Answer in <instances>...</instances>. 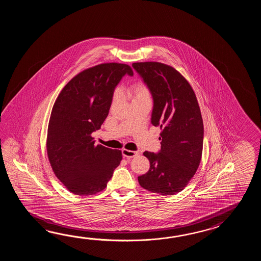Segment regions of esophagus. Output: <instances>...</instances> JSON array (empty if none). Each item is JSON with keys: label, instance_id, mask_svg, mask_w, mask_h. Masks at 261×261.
Masks as SVG:
<instances>
[{"label": "esophagus", "instance_id": "obj_1", "mask_svg": "<svg viewBox=\"0 0 261 261\" xmlns=\"http://www.w3.org/2000/svg\"><path fill=\"white\" fill-rule=\"evenodd\" d=\"M122 155L126 159H133L134 156L139 155L137 151H132V150L122 149Z\"/></svg>", "mask_w": 261, "mask_h": 261}]
</instances>
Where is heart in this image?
Returning a JSON list of instances; mask_svg holds the SVG:
<instances>
[{"label":"heart","mask_w":261,"mask_h":261,"mask_svg":"<svg viewBox=\"0 0 261 261\" xmlns=\"http://www.w3.org/2000/svg\"><path fill=\"white\" fill-rule=\"evenodd\" d=\"M127 95L130 99L136 100L141 98H149L150 91L148 87L142 81H139L136 83L132 85V87L128 89ZM117 94L116 93L114 98H117Z\"/></svg>","instance_id":"heart-1"}]
</instances>
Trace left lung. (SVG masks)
<instances>
[{
    "label": "left lung",
    "mask_w": 261,
    "mask_h": 261,
    "mask_svg": "<svg viewBox=\"0 0 261 261\" xmlns=\"http://www.w3.org/2000/svg\"><path fill=\"white\" fill-rule=\"evenodd\" d=\"M154 100L151 123L161 127L159 153L145 151L148 172L140 186L153 193L182 191L197 172L202 154L203 122L194 90L173 67L156 61L133 63Z\"/></svg>",
    "instance_id": "obj_1"
}]
</instances>
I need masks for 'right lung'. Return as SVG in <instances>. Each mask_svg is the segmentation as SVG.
Segmentation results:
<instances>
[{
  "label": "right lung",
  "mask_w": 261,
  "mask_h": 261,
  "mask_svg": "<svg viewBox=\"0 0 261 261\" xmlns=\"http://www.w3.org/2000/svg\"><path fill=\"white\" fill-rule=\"evenodd\" d=\"M126 73L133 75V69L123 63L90 67L67 83L53 106L47 156L56 176L73 194L103 190L122 160L120 150L96 145L91 134L106 120L114 90Z\"/></svg>",
  "instance_id": "1"
}]
</instances>
